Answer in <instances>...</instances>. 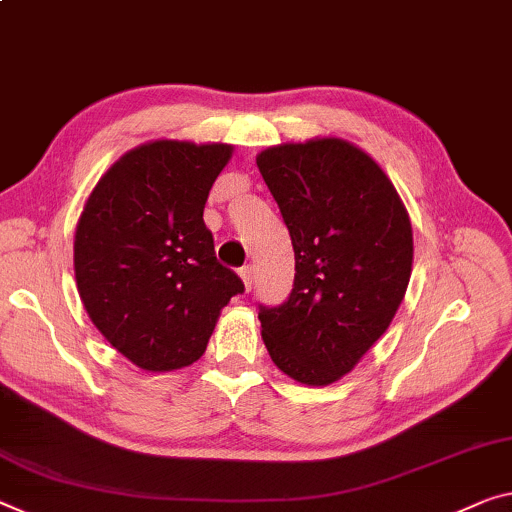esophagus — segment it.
Wrapping results in <instances>:
<instances>
[{"label": "esophagus", "mask_w": 512, "mask_h": 512, "mask_svg": "<svg viewBox=\"0 0 512 512\" xmlns=\"http://www.w3.org/2000/svg\"><path fill=\"white\" fill-rule=\"evenodd\" d=\"M240 279H242V283H245V290H251V279H254V267H251V265L242 267Z\"/></svg>", "instance_id": "obj_1"}]
</instances>
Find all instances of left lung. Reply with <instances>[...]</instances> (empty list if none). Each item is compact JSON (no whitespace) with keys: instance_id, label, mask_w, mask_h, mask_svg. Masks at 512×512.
<instances>
[{"instance_id":"obj_1","label":"left lung","mask_w":512,"mask_h":512,"mask_svg":"<svg viewBox=\"0 0 512 512\" xmlns=\"http://www.w3.org/2000/svg\"><path fill=\"white\" fill-rule=\"evenodd\" d=\"M293 240L288 302L261 309L281 373L327 387L387 332L412 277V222L391 178L341 137L286 141L256 155Z\"/></svg>"}]
</instances>
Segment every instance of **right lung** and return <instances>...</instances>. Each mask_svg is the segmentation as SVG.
I'll list each match as a JSON object with an SVG mask.
<instances>
[{
  "mask_svg": "<svg viewBox=\"0 0 512 512\" xmlns=\"http://www.w3.org/2000/svg\"><path fill=\"white\" fill-rule=\"evenodd\" d=\"M231 144L153 139L123 153L77 219V293L98 332L141 371L201 359L219 313L245 290L203 224Z\"/></svg>",
  "mask_w": 512,
  "mask_h": 512,
  "instance_id": "add662e5",
  "label": "right lung"
}]
</instances>
